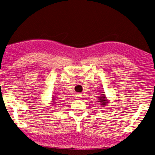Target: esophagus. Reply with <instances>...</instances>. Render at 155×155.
<instances>
[{
  "label": "esophagus",
  "mask_w": 155,
  "mask_h": 155,
  "mask_svg": "<svg viewBox=\"0 0 155 155\" xmlns=\"http://www.w3.org/2000/svg\"><path fill=\"white\" fill-rule=\"evenodd\" d=\"M81 97L82 96H81V94H77L75 95V98L77 99H80Z\"/></svg>",
  "instance_id": "1"
}]
</instances>
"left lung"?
I'll list each match as a JSON object with an SVG mask.
<instances>
[{"mask_svg": "<svg viewBox=\"0 0 155 155\" xmlns=\"http://www.w3.org/2000/svg\"><path fill=\"white\" fill-rule=\"evenodd\" d=\"M98 102H100V103H101V105L102 107L105 106L106 104L109 103V101L107 100L105 96H101V97H100L99 101H98Z\"/></svg>", "mask_w": 155, "mask_h": 155, "instance_id": "obj_1", "label": "left lung"}]
</instances>
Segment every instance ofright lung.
Returning a JSON list of instances; mask_svg holds the SVG:
<instances>
[{
  "label": "right lung",
  "mask_w": 155,
  "mask_h": 155,
  "mask_svg": "<svg viewBox=\"0 0 155 155\" xmlns=\"http://www.w3.org/2000/svg\"><path fill=\"white\" fill-rule=\"evenodd\" d=\"M52 104H55V102H54V98H52Z\"/></svg>",
  "instance_id": "obj_1"
}]
</instances>
